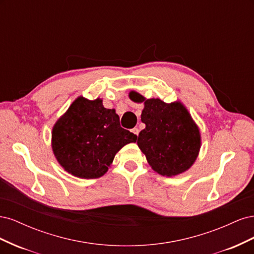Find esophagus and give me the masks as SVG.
<instances>
[{
    "label": "esophagus",
    "instance_id": "34e87169",
    "mask_svg": "<svg viewBox=\"0 0 254 254\" xmlns=\"http://www.w3.org/2000/svg\"><path fill=\"white\" fill-rule=\"evenodd\" d=\"M132 132L137 136V135H139L140 130H139V128H133V129H132Z\"/></svg>",
    "mask_w": 254,
    "mask_h": 254
}]
</instances>
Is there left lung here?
Returning a JSON list of instances; mask_svg holds the SVG:
<instances>
[{
    "mask_svg": "<svg viewBox=\"0 0 254 254\" xmlns=\"http://www.w3.org/2000/svg\"><path fill=\"white\" fill-rule=\"evenodd\" d=\"M129 98L144 104L141 121L146 127L136 143L152 170L166 177L190 170L199 155L201 134L187 107L180 101L146 98L135 91L129 92Z\"/></svg>",
    "mask_w": 254,
    "mask_h": 254,
    "instance_id": "1",
    "label": "left lung"
}]
</instances>
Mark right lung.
Returning a JSON list of instances; mask_svg holds the SVG:
<instances>
[{
    "instance_id": "add662e5",
    "label": "right lung",
    "mask_w": 254,
    "mask_h": 254,
    "mask_svg": "<svg viewBox=\"0 0 254 254\" xmlns=\"http://www.w3.org/2000/svg\"><path fill=\"white\" fill-rule=\"evenodd\" d=\"M136 135L123 129L115 109H106L102 98L78 96L52 129V149L65 172L81 179L104 176L115 155Z\"/></svg>"
}]
</instances>
